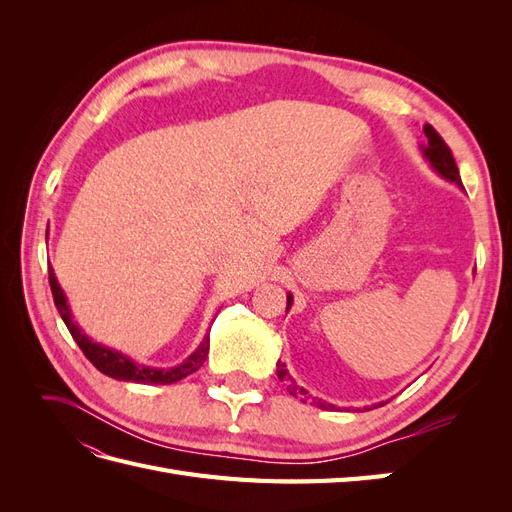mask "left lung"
<instances>
[{
	"label": "left lung",
	"mask_w": 512,
	"mask_h": 512,
	"mask_svg": "<svg viewBox=\"0 0 512 512\" xmlns=\"http://www.w3.org/2000/svg\"><path fill=\"white\" fill-rule=\"evenodd\" d=\"M423 132H425V136H427L425 145H421L423 158L429 162V166H431L433 170H436V173H438L442 179L451 181V183L459 185V188H463L461 177H459V168H457V164H455L453 153H451V149L446 147V143L442 141V136H440L436 130H433V128L429 126V123H425ZM286 299H288V305H286V312H288V309L292 307V294H290V292H288ZM277 378H280L282 382L288 384V391H290L292 397H303L301 401H307V399H309L316 408H322V410H333V408H335L333 404H327V401L316 399V397H309L307 391L303 389V386H299L297 382H294V378L288 374L286 363H282V361H277Z\"/></svg>",
	"instance_id": "left-lung-1"
}]
</instances>
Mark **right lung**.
I'll return each mask as SVG.
<instances>
[{"label":"right lung","mask_w":512,"mask_h":512,"mask_svg":"<svg viewBox=\"0 0 512 512\" xmlns=\"http://www.w3.org/2000/svg\"><path fill=\"white\" fill-rule=\"evenodd\" d=\"M49 284H51L55 305L59 309V316L66 322V327H68L70 335L74 337V342L79 344V348L83 350L87 359L94 363V367L98 371H102V374L108 378L123 380V382H136V384H173V382L183 380L185 376L194 374V371H198V367L203 365L207 359L209 335H205L203 342H200V346L188 356V359L175 367H149L143 363H136L123 352L102 346V344L94 342V339H91L87 333H83L79 324L72 320V309L68 305L64 290H61V286L57 282L53 267H49Z\"/></svg>","instance_id":"add662e5"}]
</instances>
